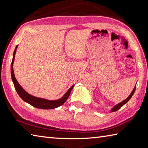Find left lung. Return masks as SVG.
Wrapping results in <instances>:
<instances>
[{"label": "left lung", "mask_w": 148, "mask_h": 148, "mask_svg": "<svg viewBox=\"0 0 148 148\" xmlns=\"http://www.w3.org/2000/svg\"><path fill=\"white\" fill-rule=\"evenodd\" d=\"M136 85L135 86L134 88L133 89V90H132V93L130 94V95L128 96L126 99L124 100L123 101H122L121 102L118 103V104H116V105L114 107V108H112L111 109V112H115V111H118V110L120 109L123 106L125 105V103H126L128 101V100H129L131 99V97H132V95H134V92H135V91H136Z\"/></svg>", "instance_id": "1"}]
</instances>
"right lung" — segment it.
<instances>
[{"mask_svg":"<svg viewBox=\"0 0 148 148\" xmlns=\"http://www.w3.org/2000/svg\"><path fill=\"white\" fill-rule=\"evenodd\" d=\"M18 46V45L16 46L14 53H13V56H12V60L11 65V74L12 81V82H13L15 90L16 91L18 95L20 96L21 97V99L23 100H24L25 102L29 103L31 106H32L34 107H35V108H39V109H52L58 108V107L64 104L66 100H67L69 95H70L71 92L72 88H73L74 84V85H72L70 88L69 89V90L64 94V95L63 96L61 99L56 100H49L39 98V97H36L33 95H31L30 94L28 93L21 86L20 84L18 82L16 79V77L14 76V71H13V63L14 60L15 53H16V51Z\"/></svg>","mask_w":148,"mask_h":148,"instance_id":"right-lung-1","label":"right lung"}]
</instances>
